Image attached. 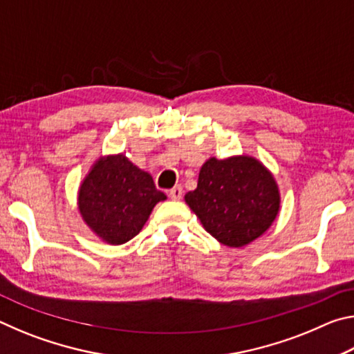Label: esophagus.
<instances>
[{"label":"esophagus","instance_id":"obj_1","mask_svg":"<svg viewBox=\"0 0 354 354\" xmlns=\"http://www.w3.org/2000/svg\"><path fill=\"white\" fill-rule=\"evenodd\" d=\"M167 194H169V196H170L171 200H181L184 190H183L181 185H175V187L170 189L169 192H167Z\"/></svg>","mask_w":354,"mask_h":354}]
</instances>
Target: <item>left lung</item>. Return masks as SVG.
Returning <instances> with one entry per match:
<instances>
[{
	"mask_svg": "<svg viewBox=\"0 0 354 354\" xmlns=\"http://www.w3.org/2000/svg\"><path fill=\"white\" fill-rule=\"evenodd\" d=\"M185 203L212 237L227 247H243L263 234L279 209V192L272 173L248 156L201 167L198 185Z\"/></svg>",
	"mask_w": 354,
	"mask_h": 354,
	"instance_id": "obj_1",
	"label": "left lung"
}]
</instances>
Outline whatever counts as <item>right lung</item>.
<instances>
[{"label":"right lung","instance_id":"right-lung-1","mask_svg":"<svg viewBox=\"0 0 354 354\" xmlns=\"http://www.w3.org/2000/svg\"><path fill=\"white\" fill-rule=\"evenodd\" d=\"M147 171L123 154L100 159L80 189V211L86 223L112 245L139 234L156 203L165 200Z\"/></svg>","mask_w":354,"mask_h":354}]
</instances>
